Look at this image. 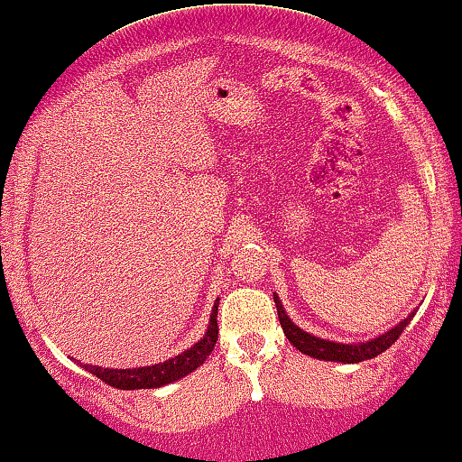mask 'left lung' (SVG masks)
<instances>
[{
	"mask_svg": "<svg viewBox=\"0 0 462 462\" xmlns=\"http://www.w3.org/2000/svg\"><path fill=\"white\" fill-rule=\"evenodd\" d=\"M273 300H275V306H277L279 323L283 327V333L285 337L290 339V344H293V347H298L302 354H309V356L319 358V360H331V363H363V360L379 356L381 352H385L387 347L402 336L406 325H409L411 319L414 317V312H411L409 317L400 320L396 327H392L390 331L381 333V336L375 339H369V342L337 344V342H329V339L314 337L309 331L300 329V327L293 325L291 319L285 314L283 304H281L277 293L273 296Z\"/></svg>",
	"mask_w": 462,
	"mask_h": 462,
	"instance_id": "1",
	"label": "left lung"
}]
</instances>
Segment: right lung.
Instances as JSON below:
<instances>
[{
  "instance_id": "obj_1",
  "label": "right lung",
  "mask_w": 462,
  "mask_h": 462,
  "mask_svg": "<svg viewBox=\"0 0 462 462\" xmlns=\"http://www.w3.org/2000/svg\"><path fill=\"white\" fill-rule=\"evenodd\" d=\"M217 310H218V300L212 306L210 323L206 336L199 342L193 344L189 350L179 354L175 358L164 360V363L152 365V366H139V369H102L96 365H83L85 371H89L91 375L106 381L112 387L118 390H152V387H162L169 385L172 381L189 375L191 371H196L199 365H204V360L210 356V352L215 350V344L218 339V323H217Z\"/></svg>"
}]
</instances>
